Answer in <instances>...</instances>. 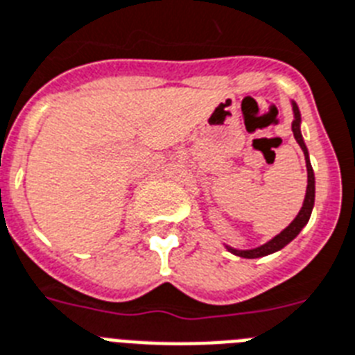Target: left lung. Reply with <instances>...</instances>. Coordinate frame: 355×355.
I'll use <instances>...</instances> for the list:
<instances>
[{
  "instance_id": "left-lung-1",
  "label": "left lung",
  "mask_w": 355,
  "mask_h": 355,
  "mask_svg": "<svg viewBox=\"0 0 355 355\" xmlns=\"http://www.w3.org/2000/svg\"><path fill=\"white\" fill-rule=\"evenodd\" d=\"M292 109H293V122H292L293 137H295L297 144L301 146L302 153H304V160H306V171H308L306 195H304V202H302L301 211H299L297 217L293 218L292 223H290V226L284 227L279 235H275L272 241H268V243L262 244V246L253 248V250H235V248L232 246H226L227 252H232L233 255H239V257H244V259H257V257H264V255H270V253L279 252V250H282L288 243H292L293 239L299 235V232H301L302 227L308 224V220H310V215H312V209H313V200H315V177H313L312 164H310V157H308L306 144H304L301 135V112H299L297 103L292 102Z\"/></svg>"
}]
</instances>
